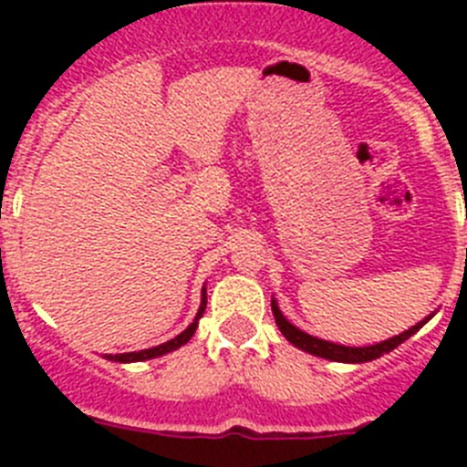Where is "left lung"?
Segmentation results:
<instances>
[{"mask_svg":"<svg viewBox=\"0 0 467 467\" xmlns=\"http://www.w3.org/2000/svg\"><path fill=\"white\" fill-rule=\"evenodd\" d=\"M271 311H274L278 329L283 332V337L290 341L292 346H296V348H301V350H306V353H311V356L325 358V360H332V362H348V365L372 362V360H377V358L386 356V353H390L393 348H398L402 341H407L410 337H414V334L419 332V329L423 327V325H426L432 316H435V313H431V316L423 317L420 323H416L414 327H410L407 332L398 334V337H390V339H386V341H379V344H374V346H341V344H332V341L317 339V337H313V334H306L304 329L295 327V325H292L290 320L283 316V311L278 308V301L275 299H271Z\"/></svg>","mask_w":467,"mask_h":467,"instance_id":"1","label":"left lung"}]
</instances>
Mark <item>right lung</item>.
I'll return each mask as SVG.
<instances>
[{
  "instance_id": "obj_1",
  "label": "right lung",
  "mask_w": 467,
  "mask_h": 467,
  "mask_svg": "<svg viewBox=\"0 0 467 467\" xmlns=\"http://www.w3.org/2000/svg\"><path fill=\"white\" fill-rule=\"evenodd\" d=\"M205 304H208V295H205V287H203V290H201V306H198V313H196V317H193V323L189 325L184 332L177 334L175 339L166 341V344H161V346H154V348L133 350V353H119V356H111L109 353V356H105V358L111 362H144V360H154V358L166 356V353H172V350H177L180 346H184L189 339H192L193 332H196V327H198V320H201L205 313Z\"/></svg>"
}]
</instances>
